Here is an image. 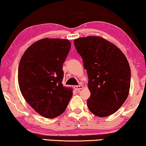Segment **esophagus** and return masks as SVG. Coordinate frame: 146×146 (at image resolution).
Wrapping results in <instances>:
<instances>
[{
	"instance_id": "34e87169",
	"label": "esophagus",
	"mask_w": 146,
	"mask_h": 146,
	"mask_svg": "<svg viewBox=\"0 0 146 146\" xmlns=\"http://www.w3.org/2000/svg\"><path fill=\"white\" fill-rule=\"evenodd\" d=\"M74 88V89L76 90H80L82 89L84 86L82 85H79V86H75Z\"/></svg>"
}]
</instances>
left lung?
<instances>
[{
    "mask_svg": "<svg viewBox=\"0 0 146 146\" xmlns=\"http://www.w3.org/2000/svg\"><path fill=\"white\" fill-rule=\"evenodd\" d=\"M74 44L88 76L90 111L101 117L113 114L129 94L131 70L126 57L119 48L100 36L79 38Z\"/></svg>",
    "mask_w": 146,
    "mask_h": 146,
    "instance_id": "1",
    "label": "left lung"
}]
</instances>
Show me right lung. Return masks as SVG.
<instances>
[{"label":"right lung","instance_id":"1","mask_svg":"<svg viewBox=\"0 0 146 146\" xmlns=\"http://www.w3.org/2000/svg\"><path fill=\"white\" fill-rule=\"evenodd\" d=\"M71 48L68 40L45 38L30 46L20 61L18 81L27 102L46 118L65 111L72 88L64 87L62 64Z\"/></svg>","mask_w":146,"mask_h":146}]
</instances>
